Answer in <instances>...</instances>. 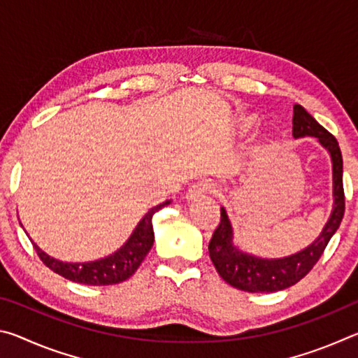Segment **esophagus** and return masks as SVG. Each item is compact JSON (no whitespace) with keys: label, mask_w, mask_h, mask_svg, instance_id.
<instances>
[{"label":"esophagus","mask_w":358,"mask_h":358,"mask_svg":"<svg viewBox=\"0 0 358 358\" xmlns=\"http://www.w3.org/2000/svg\"><path fill=\"white\" fill-rule=\"evenodd\" d=\"M216 192V185L211 183L210 180H201L197 183H194L186 192L187 201H196V199L205 196V194Z\"/></svg>","instance_id":"34e87169"}]
</instances>
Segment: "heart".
I'll return each mask as SVG.
<instances>
[{"instance_id": "obj_1", "label": "heart", "mask_w": 358, "mask_h": 358, "mask_svg": "<svg viewBox=\"0 0 358 358\" xmlns=\"http://www.w3.org/2000/svg\"><path fill=\"white\" fill-rule=\"evenodd\" d=\"M252 123H254L252 118H245V120H243V126H245V128H250V126H252Z\"/></svg>"}]
</instances>
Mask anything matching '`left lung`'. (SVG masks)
<instances>
[{
  "label": "left lung",
  "mask_w": 358,
  "mask_h": 358,
  "mask_svg": "<svg viewBox=\"0 0 358 358\" xmlns=\"http://www.w3.org/2000/svg\"><path fill=\"white\" fill-rule=\"evenodd\" d=\"M292 134L295 138L311 136L329 151L333 166V211L317 240L300 252L282 259H260L234 246V230L224 207L221 221L208 243L210 259L224 281L245 292H276L299 282L310 273L324 254L333 234L336 232L344 216L343 156L338 141L324 126H320L301 106H294Z\"/></svg>",
  "instance_id": "8db88e82"
}]
</instances>
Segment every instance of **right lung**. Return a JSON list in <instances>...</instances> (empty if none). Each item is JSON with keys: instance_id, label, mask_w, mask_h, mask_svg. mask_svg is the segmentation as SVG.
<instances>
[{"instance_id": "1", "label": "right lung", "mask_w": 358, "mask_h": 358, "mask_svg": "<svg viewBox=\"0 0 358 358\" xmlns=\"http://www.w3.org/2000/svg\"><path fill=\"white\" fill-rule=\"evenodd\" d=\"M171 202H162L151 208L147 215L142 217V221L137 224L134 232L131 234L128 241L120 248L117 252L110 254L104 259L94 260V262L85 264H69L62 260L53 259L45 254L41 248L33 243L34 251L38 252L39 259L48 268L62 275L63 278L74 282L88 284V286H110V284L123 282L136 273V270L141 266L142 260L151 250L155 241L153 232V215L157 210L166 207Z\"/></svg>"}]
</instances>
